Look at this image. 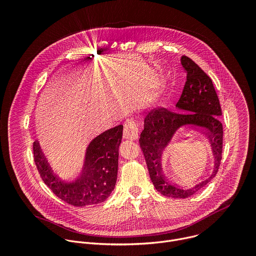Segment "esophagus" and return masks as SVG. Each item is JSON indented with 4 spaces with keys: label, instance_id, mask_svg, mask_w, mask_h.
<instances>
[{
    "label": "esophagus",
    "instance_id": "obj_1",
    "mask_svg": "<svg viewBox=\"0 0 256 256\" xmlns=\"http://www.w3.org/2000/svg\"><path fill=\"white\" fill-rule=\"evenodd\" d=\"M124 138L126 140H134L138 138V126L136 124L134 120H126L124 122Z\"/></svg>",
    "mask_w": 256,
    "mask_h": 256
}]
</instances>
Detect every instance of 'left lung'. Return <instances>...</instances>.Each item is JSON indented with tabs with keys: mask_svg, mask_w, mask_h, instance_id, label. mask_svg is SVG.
Here are the masks:
<instances>
[{
	"mask_svg": "<svg viewBox=\"0 0 256 256\" xmlns=\"http://www.w3.org/2000/svg\"><path fill=\"white\" fill-rule=\"evenodd\" d=\"M180 62L188 75L176 107L184 114L172 112L165 108L152 109L144 118L138 142L155 188L168 198H186L206 186L216 176L222 160L223 126L218 118L222 116V109L212 79L188 56H182ZM188 124L208 132L215 164L208 178L192 189L184 190L166 179L162 172L160 160L176 130Z\"/></svg>",
	"mask_w": 256,
	"mask_h": 256,
	"instance_id": "8db88e82",
	"label": "left lung"
}]
</instances>
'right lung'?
Masks as SVG:
<instances>
[{"label": "right lung", "mask_w": 256, "mask_h": 256, "mask_svg": "<svg viewBox=\"0 0 256 256\" xmlns=\"http://www.w3.org/2000/svg\"><path fill=\"white\" fill-rule=\"evenodd\" d=\"M124 126L109 128L94 138L86 149L81 173L70 181L54 173L38 140L33 142L34 162L44 184L62 200L75 206L103 202L114 190L118 169V148Z\"/></svg>", "instance_id": "right-lung-1"}]
</instances>
